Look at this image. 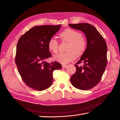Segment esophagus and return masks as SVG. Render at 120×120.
<instances>
[{
    "mask_svg": "<svg viewBox=\"0 0 120 120\" xmlns=\"http://www.w3.org/2000/svg\"><path fill=\"white\" fill-rule=\"evenodd\" d=\"M67 67H68L67 65H64V64L62 65V67H63V68H66Z\"/></svg>",
    "mask_w": 120,
    "mask_h": 120,
    "instance_id": "34e87169",
    "label": "esophagus"
}]
</instances>
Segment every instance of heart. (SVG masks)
Here are the masks:
<instances>
[{"label": "heart", "mask_w": 120, "mask_h": 120, "mask_svg": "<svg viewBox=\"0 0 120 120\" xmlns=\"http://www.w3.org/2000/svg\"><path fill=\"white\" fill-rule=\"evenodd\" d=\"M61 41L69 42L68 52L59 53L53 57V59L61 64H65L71 62L74 59L75 55L81 56L85 52L86 47L85 39L82 38V34L77 30L67 28L59 35ZM49 49L53 53H56L58 49V42L54 38H50L48 43Z\"/></svg>", "instance_id": "obj_1"}]
</instances>
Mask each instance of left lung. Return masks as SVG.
<instances>
[{"label":"left lung","instance_id":"obj_1","mask_svg":"<svg viewBox=\"0 0 120 120\" xmlns=\"http://www.w3.org/2000/svg\"><path fill=\"white\" fill-rule=\"evenodd\" d=\"M68 25L83 32L87 41L85 52L75 65L76 71L71 75V82L77 89L90 90L99 82L107 66V44L100 32L91 24L81 23ZM81 63L84 65L79 66Z\"/></svg>","mask_w":120,"mask_h":120}]
</instances>
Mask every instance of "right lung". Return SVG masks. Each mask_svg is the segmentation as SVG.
<instances>
[{
  "mask_svg": "<svg viewBox=\"0 0 120 120\" xmlns=\"http://www.w3.org/2000/svg\"><path fill=\"white\" fill-rule=\"evenodd\" d=\"M61 25H40L32 27L19 38L16 46L15 63L23 82L38 90L49 88L53 82L52 72L61 69V64L48 63L51 57L48 43L59 31Z\"/></svg>",
  "mask_w": 120,
  "mask_h": 120,
  "instance_id": "1",
  "label": "right lung"
}]
</instances>
